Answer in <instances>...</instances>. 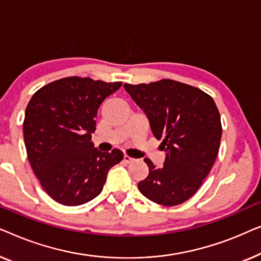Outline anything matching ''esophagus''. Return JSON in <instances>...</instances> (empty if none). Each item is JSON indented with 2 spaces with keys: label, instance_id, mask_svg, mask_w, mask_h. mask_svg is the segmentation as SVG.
Returning <instances> with one entry per match:
<instances>
[{
  "label": "esophagus",
  "instance_id": "1",
  "mask_svg": "<svg viewBox=\"0 0 261 261\" xmlns=\"http://www.w3.org/2000/svg\"><path fill=\"white\" fill-rule=\"evenodd\" d=\"M123 160H124V162H126V163H131L132 161H134V159H132V157H130V156H127V155H124V157H123Z\"/></svg>",
  "mask_w": 261,
  "mask_h": 261
}]
</instances>
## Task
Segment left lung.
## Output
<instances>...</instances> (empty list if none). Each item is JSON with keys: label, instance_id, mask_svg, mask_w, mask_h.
Returning <instances> with one entry per match:
<instances>
[{"label": "left lung", "instance_id": "left-lung-1", "mask_svg": "<svg viewBox=\"0 0 261 261\" xmlns=\"http://www.w3.org/2000/svg\"><path fill=\"white\" fill-rule=\"evenodd\" d=\"M124 89L145 112L167 152L162 168L144 160L149 175L138 183L139 192L162 205L183 203L199 190L218 156L222 126L214 99L171 79L124 84Z\"/></svg>", "mask_w": 261, "mask_h": 261}]
</instances>
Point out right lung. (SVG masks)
<instances>
[{"label":"right lung","instance_id":"1","mask_svg":"<svg viewBox=\"0 0 261 261\" xmlns=\"http://www.w3.org/2000/svg\"><path fill=\"white\" fill-rule=\"evenodd\" d=\"M122 83L67 76L36 91L24 112L23 138L31 167L58 203L79 205L101 193L110 169L123 160L91 142L99 106Z\"/></svg>","mask_w":261,"mask_h":261}]
</instances>
